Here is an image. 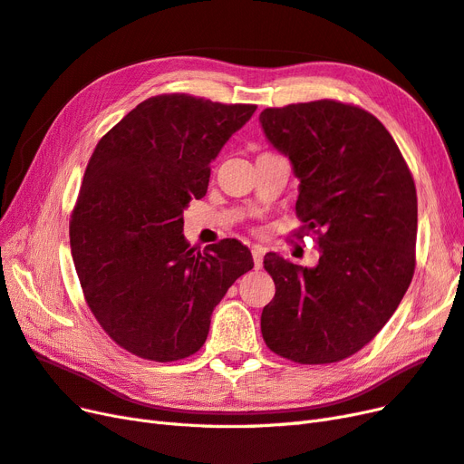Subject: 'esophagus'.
Here are the masks:
<instances>
[{"instance_id":"esophagus-1","label":"esophagus","mask_w":464,"mask_h":464,"mask_svg":"<svg viewBox=\"0 0 464 464\" xmlns=\"http://www.w3.org/2000/svg\"><path fill=\"white\" fill-rule=\"evenodd\" d=\"M264 252L266 250L258 245L252 246V258H254V267H256V270H260V267L264 266Z\"/></svg>"}]
</instances>
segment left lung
Segmentation results:
<instances>
[{
	"mask_svg": "<svg viewBox=\"0 0 464 464\" xmlns=\"http://www.w3.org/2000/svg\"><path fill=\"white\" fill-rule=\"evenodd\" d=\"M260 125L301 183L296 214L320 233L314 267L266 254L276 296L262 310L264 341L301 364L343 361L376 337L411 285L412 175L378 119L347 103L267 108Z\"/></svg>",
	"mask_w": 464,
	"mask_h": 464,
	"instance_id": "obj_1",
	"label": "left lung"
}]
</instances>
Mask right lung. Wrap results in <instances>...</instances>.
<instances>
[{
	"label": "right lung",
	"mask_w": 464,
	"mask_h": 464,
	"mask_svg": "<svg viewBox=\"0 0 464 464\" xmlns=\"http://www.w3.org/2000/svg\"><path fill=\"white\" fill-rule=\"evenodd\" d=\"M254 111L187 94L148 98L88 161L71 254L88 306L129 353L158 362L197 353L214 308L252 270L237 238L190 248L183 212L204 197L210 163Z\"/></svg>",
	"instance_id": "add662e5"
}]
</instances>
